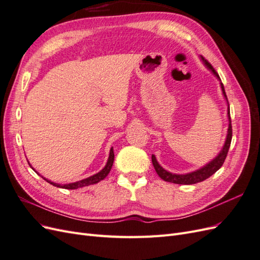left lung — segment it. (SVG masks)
<instances>
[{"mask_svg": "<svg viewBox=\"0 0 260 260\" xmlns=\"http://www.w3.org/2000/svg\"><path fill=\"white\" fill-rule=\"evenodd\" d=\"M202 61L204 62V65L206 66V68L212 73L217 79L220 81V86H221V90H222V94H223V98L226 101V104H228V119H229V127H228V131H226V138L224 141V144L221 148V151L219 152V154L215 157L214 159L210 160L208 164H206L205 166L201 167L200 169L192 171V172H188V174H184V175H179V174H172L170 171H167L166 169H164L159 162L157 161L155 155H152V162H153V166L157 172V175H158L164 181H167V182H171V183H176V184H195V183H199L202 182V181L206 180L207 178H209L210 176H212L215 174L217 170H219L221 168V166L224 162V159L226 157L228 152H229V148H230V144H231V140H232V125H231V118H230V108H229V102H228V98L225 95V91L223 88V84L220 80V77L217 74L216 70L214 69L209 62L204 58L203 56H201Z\"/></svg>", "mask_w": 260, "mask_h": 260, "instance_id": "obj_1", "label": "left lung"}]
</instances>
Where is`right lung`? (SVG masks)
I'll use <instances>...</instances> for the list:
<instances>
[{
	"instance_id": "right-lung-1",
	"label": "right lung",
	"mask_w": 260,
	"mask_h": 260,
	"mask_svg": "<svg viewBox=\"0 0 260 260\" xmlns=\"http://www.w3.org/2000/svg\"><path fill=\"white\" fill-rule=\"evenodd\" d=\"M114 149L113 147L111 148V152H109V156H108V159H107V162L105 165V167L102 169L101 171H99L98 174L93 175L89 178H85L83 180H80V181H77V182H73V183H68V184H58V183H55V182H52V181L48 180L43 178L46 182H49L50 184L54 185V186H57V187H61V188H67V190H76V188H79V187H83V186H88V185H91V184H95L98 182H100V181L104 180L107 175L109 174V171H111L112 167H113V164H114ZM30 165V164H29ZM31 167V165H30ZM34 169V168H32ZM35 170V169H34ZM37 172V171H36ZM38 174V172H37ZM39 175V174H38Z\"/></svg>"
}]
</instances>
